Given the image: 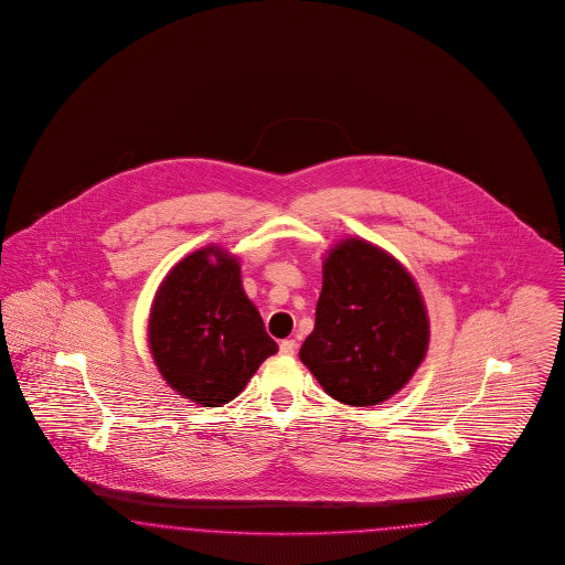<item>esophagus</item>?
I'll return each mask as SVG.
<instances>
[{"label": "esophagus", "instance_id": "1", "mask_svg": "<svg viewBox=\"0 0 565 565\" xmlns=\"http://www.w3.org/2000/svg\"><path fill=\"white\" fill-rule=\"evenodd\" d=\"M279 353H281V355H288V358L294 355V353H296V340H281V344H279Z\"/></svg>", "mask_w": 565, "mask_h": 565}]
</instances>
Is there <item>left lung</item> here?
Instances as JSON below:
<instances>
[{"instance_id":"left-lung-1","label":"left lung","mask_w":565,"mask_h":565,"mask_svg":"<svg viewBox=\"0 0 565 565\" xmlns=\"http://www.w3.org/2000/svg\"><path fill=\"white\" fill-rule=\"evenodd\" d=\"M429 319L414 279L383 249L347 239L323 263L316 328L300 347L323 391L347 406H376L425 360Z\"/></svg>"}]
</instances>
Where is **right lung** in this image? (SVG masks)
Segmentation results:
<instances>
[{"mask_svg":"<svg viewBox=\"0 0 565 565\" xmlns=\"http://www.w3.org/2000/svg\"><path fill=\"white\" fill-rule=\"evenodd\" d=\"M149 344L166 383L205 407L235 399L277 353L244 294L239 263L216 248L193 252L166 277L149 319Z\"/></svg>","mask_w":565,"mask_h":565,"instance_id":"1","label":"right lung"}]
</instances>
